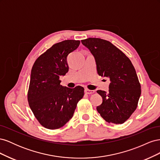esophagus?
Returning <instances> with one entry per match:
<instances>
[{
	"mask_svg": "<svg viewBox=\"0 0 160 160\" xmlns=\"http://www.w3.org/2000/svg\"><path fill=\"white\" fill-rule=\"evenodd\" d=\"M85 93L87 94H93L95 93V91L93 90H90L88 89H85Z\"/></svg>",
	"mask_w": 160,
	"mask_h": 160,
	"instance_id": "obj_1",
	"label": "esophagus"
}]
</instances>
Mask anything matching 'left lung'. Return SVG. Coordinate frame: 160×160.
Masks as SVG:
<instances>
[{
    "label": "left lung",
    "mask_w": 160,
    "mask_h": 160,
    "mask_svg": "<svg viewBox=\"0 0 160 160\" xmlns=\"http://www.w3.org/2000/svg\"><path fill=\"white\" fill-rule=\"evenodd\" d=\"M81 42L94 56L99 75L111 81L108 93L97 91L103 98L97 110L107 122L123 123L136 109L142 92L132 61L108 41L88 38Z\"/></svg>",
    "instance_id": "8db88e82"
}]
</instances>
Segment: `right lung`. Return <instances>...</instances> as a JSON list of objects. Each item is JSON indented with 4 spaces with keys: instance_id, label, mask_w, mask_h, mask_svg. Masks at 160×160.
Here are the masks:
<instances>
[{
    "instance_id": "right-lung-1",
    "label": "right lung",
    "mask_w": 160,
    "mask_h": 160,
    "mask_svg": "<svg viewBox=\"0 0 160 160\" xmlns=\"http://www.w3.org/2000/svg\"><path fill=\"white\" fill-rule=\"evenodd\" d=\"M79 44L75 40L57 42L38 57L32 67L28 102L38 122L47 129L64 126L84 95L81 86L70 89L62 86L59 79L69 71L67 56Z\"/></svg>"
}]
</instances>
